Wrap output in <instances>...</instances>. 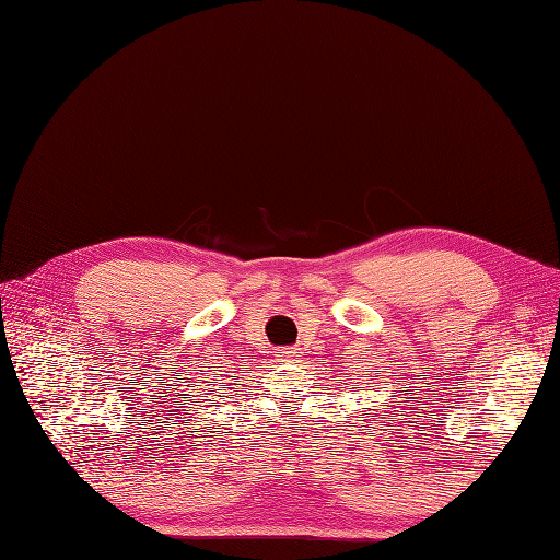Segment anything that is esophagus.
<instances>
[{"mask_svg": "<svg viewBox=\"0 0 560 560\" xmlns=\"http://www.w3.org/2000/svg\"><path fill=\"white\" fill-rule=\"evenodd\" d=\"M277 357H279V361H293V359H298L300 357V348H283V350H279L277 352Z\"/></svg>", "mask_w": 560, "mask_h": 560, "instance_id": "obj_1", "label": "esophagus"}]
</instances>
